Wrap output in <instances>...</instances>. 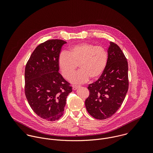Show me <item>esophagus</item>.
<instances>
[{"label": "esophagus", "mask_w": 153, "mask_h": 153, "mask_svg": "<svg viewBox=\"0 0 153 153\" xmlns=\"http://www.w3.org/2000/svg\"><path fill=\"white\" fill-rule=\"evenodd\" d=\"M80 86H79V85H72V89H74V90H76V89H77L78 88H79Z\"/></svg>", "instance_id": "esophagus-1"}]
</instances>
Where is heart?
Returning <instances> with one entry per match:
<instances>
[{
	"instance_id": "1",
	"label": "heart",
	"mask_w": 153,
	"mask_h": 153,
	"mask_svg": "<svg viewBox=\"0 0 153 153\" xmlns=\"http://www.w3.org/2000/svg\"><path fill=\"white\" fill-rule=\"evenodd\" d=\"M107 62L108 53L104 48L88 43L71 46L68 52H61L58 59L61 74L67 79L79 65L81 69L71 78V82L74 84L84 83L90 78L98 79L104 72Z\"/></svg>"
}]
</instances>
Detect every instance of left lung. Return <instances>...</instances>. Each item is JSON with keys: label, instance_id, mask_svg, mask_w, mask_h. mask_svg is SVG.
Segmentation results:
<instances>
[{"label": "left lung", "instance_id": "obj_1", "mask_svg": "<svg viewBox=\"0 0 153 153\" xmlns=\"http://www.w3.org/2000/svg\"><path fill=\"white\" fill-rule=\"evenodd\" d=\"M127 60L120 49L110 42L106 68L95 82L88 85L85 104L88 113L98 120L112 116L122 105L128 89Z\"/></svg>", "mask_w": 153, "mask_h": 153}]
</instances>
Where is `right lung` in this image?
<instances>
[{
    "mask_svg": "<svg viewBox=\"0 0 153 153\" xmlns=\"http://www.w3.org/2000/svg\"><path fill=\"white\" fill-rule=\"evenodd\" d=\"M66 42L51 39L39 45L30 55L25 71V93L29 105L41 118L49 121L64 114L72 87L59 72L58 59Z\"/></svg>",
    "mask_w": 153,
    "mask_h": 153,
    "instance_id": "add662e5",
    "label": "right lung"
}]
</instances>
